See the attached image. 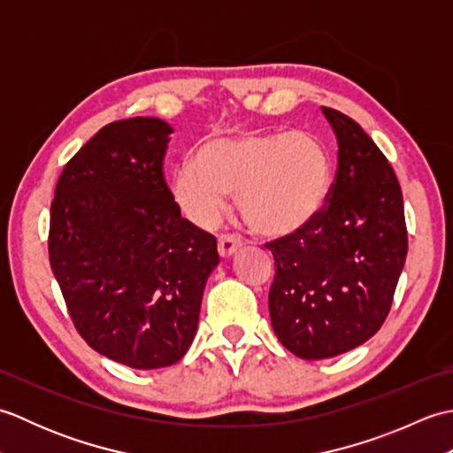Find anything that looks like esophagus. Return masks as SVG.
<instances>
[{
	"mask_svg": "<svg viewBox=\"0 0 453 453\" xmlns=\"http://www.w3.org/2000/svg\"><path fill=\"white\" fill-rule=\"evenodd\" d=\"M237 249H242V242H239L235 235H221L218 239V253H219V257L229 258L237 251Z\"/></svg>",
	"mask_w": 453,
	"mask_h": 453,
	"instance_id": "esophagus-1",
	"label": "esophagus"
}]
</instances>
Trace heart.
<instances>
[{"label": "heart", "mask_w": 453, "mask_h": 453, "mask_svg": "<svg viewBox=\"0 0 453 453\" xmlns=\"http://www.w3.org/2000/svg\"><path fill=\"white\" fill-rule=\"evenodd\" d=\"M333 185V161L310 132L216 134L171 177L182 214L214 227L237 192V208L257 234H294L319 214Z\"/></svg>", "instance_id": "obj_1"}]
</instances>
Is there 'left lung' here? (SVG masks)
Here are the masks:
<instances>
[{"instance_id": "1", "label": "left lung", "mask_w": 453, "mask_h": 453, "mask_svg": "<svg viewBox=\"0 0 453 453\" xmlns=\"http://www.w3.org/2000/svg\"><path fill=\"white\" fill-rule=\"evenodd\" d=\"M339 143L329 202L310 224L266 247L276 263L273 329L303 360L349 352L380 331L407 258L399 180L358 122L325 109Z\"/></svg>"}]
</instances>
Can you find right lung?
I'll list each match as a JSON object with an SVG mask.
<instances>
[{
    "label": "right lung",
    "mask_w": 453,
    "mask_h": 453,
    "mask_svg": "<svg viewBox=\"0 0 453 453\" xmlns=\"http://www.w3.org/2000/svg\"><path fill=\"white\" fill-rule=\"evenodd\" d=\"M173 128L136 117L101 128L58 179L48 255L75 329L136 370L179 362L195 341L216 237L180 216L163 177Z\"/></svg>",
    "instance_id": "obj_1"
}]
</instances>
